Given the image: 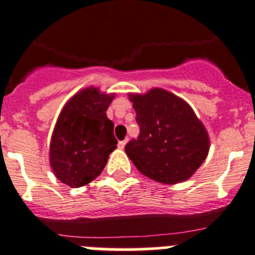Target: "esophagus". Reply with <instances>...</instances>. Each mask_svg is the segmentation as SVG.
<instances>
[{
    "label": "esophagus",
    "mask_w": 255,
    "mask_h": 255,
    "mask_svg": "<svg viewBox=\"0 0 255 255\" xmlns=\"http://www.w3.org/2000/svg\"><path fill=\"white\" fill-rule=\"evenodd\" d=\"M126 144H127V140L119 141V144H118V146H119V149H124V146H126Z\"/></svg>",
    "instance_id": "esophagus-1"
}]
</instances>
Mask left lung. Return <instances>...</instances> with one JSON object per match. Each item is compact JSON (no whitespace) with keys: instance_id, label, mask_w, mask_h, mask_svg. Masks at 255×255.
<instances>
[{"instance_id":"1","label":"left lung","mask_w":255,"mask_h":255,"mask_svg":"<svg viewBox=\"0 0 255 255\" xmlns=\"http://www.w3.org/2000/svg\"><path fill=\"white\" fill-rule=\"evenodd\" d=\"M140 126L126 153L141 174L163 184L188 180L206 159L210 138L187 101L162 88L129 93Z\"/></svg>"}]
</instances>
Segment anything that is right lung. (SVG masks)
I'll use <instances>...</instances> for the list:
<instances>
[{
    "label": "right lung",
    "instance_id": "right-lung-1",
    "mask_svg": "<svg viewBox=\"0 0 255 255\" xmlns=\"http://www.w3.org/2000/svg\"><path fill=\"white\" fill-rule=\"evenodd\" d=\"M115 93L87 87L75 93L59 113L49 145L55 177L71 188L84 187L100 176L117 149L114 123L106 110Z\"/></svg>",
    "mask_w": 255,
    "mask_h": 255
}]
</instances>
